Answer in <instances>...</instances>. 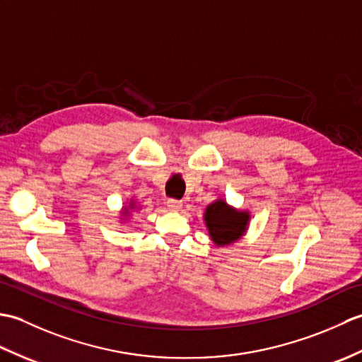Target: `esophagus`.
<instances>
[{"instance_id": "1", "label": "esophagus", "mask_w": 362, "mask_h": 362, "mask_svg": "<svg viewBox=\"0 0 362 362\" xmlns=\"http://www.w3.org/2000/svg\"><path fill=\"white\" fill-rule=\"evenodd\" d=\"M168 209L171 211H179L182 209V202L177 201V199H168Z\"/></svg>"}]
</instances>
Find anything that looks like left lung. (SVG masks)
Segmentation results:
<instances>
[{
	"label": "left lung",
	"instance_id": "obj_1",
	"mask_svg": "<svg viewBox=\"0 0 362 362\" xmlns=\"http://www.w3.org/2000/svg\"><path fill=\"white\" fill-rule=\"evenodd\" d=\"M249 214L232 210L224 201L211 204L205 211V222L211 240L218 245H226L240 240L247 226Z\"/></svg>",
	"mask_w": 362,
	"mask_h": 362
}]
</instances>
